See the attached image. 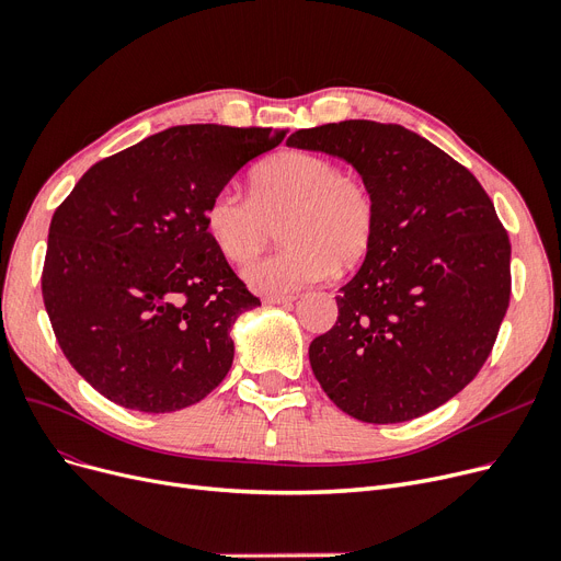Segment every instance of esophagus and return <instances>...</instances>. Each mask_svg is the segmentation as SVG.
I'll use <instances>...</instances> for the list:
<instances>
[{"mask_svg": "<svg viewBox=\"0 0 561 561\" xmlns=\"http://www.w3.org/2000/svg\"><path fill=\"white\" fill-rule=\"evenodd\" d=\"M294 300H296V296H265L263 298V302H267V305H288Z\"/></svg>", "mask_w": 561, "mask_h": 561, "instance_id": "1", "label": "esophagus"}]
</instances>
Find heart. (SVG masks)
Returning a JSON list of instances; mask_svg holds the SVG:
<instances>
[{
    "label": "heart",
    "instance_id": "heart-1",
    "mask_svg": "<svg viewBox=\"0 0 561 561\" xmlns=\"http://www.w3.org/2000/svg\"><path fill=\"white\" fill-rule=\"evenodd\" d=\"M286 245L245 267V282L271 296L325 279L334 267H353L369 254L378 213L369 187L344 176L334 160L286 151L250 179V197L231 187L215 192L206 227L215 248L231 263L252 261L279 225Z\"/></svg>",
    "mask_w": 561,
    "mask_h": 561
}]
</instances>
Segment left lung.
<instances>
[{
	"label": "left lung",
	"instance_id": "1",
	"mask_svg": "<svg viewBox=\"0 0 561 561\" xmlns=\"http://www.w3.org/2000/svg\"><path fill=\"white\" fill-rule=\"evenodd\" d=\"M290 149L348 162L378 225L339 316L309 362L346 415L399 424L466 387L491 355L511 294V245L479 181L435 144L394 124L351 118L298 130Z\"/></svg>",
	"mask_w": 561,
	"mask_h": 561
}]
</instances>
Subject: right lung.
<instances>
[{"label": "right lung", "mask_w": 561, "mask_h": 561, "mask_svg": "<svg viewBox=\"0 0 561 561\" xmlns=\"http://www.w3.org/2000/svg\"><path fill=\"white\" fill-rule=\"evenodd\" d=\"M284 130L176 126L95 162L55 210L43 302L68 362L139 412L202 401L261 305L215 248L206 206Z\"/></svg>", "instance_id": "1"}]
</instances>
